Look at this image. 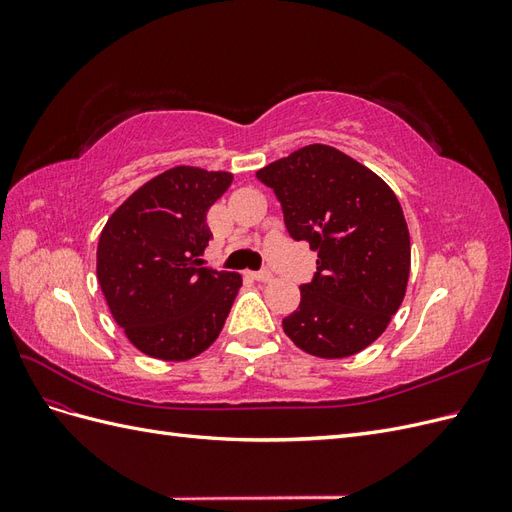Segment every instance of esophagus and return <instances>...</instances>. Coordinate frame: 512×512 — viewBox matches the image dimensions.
Masks as SVG:
<instances>
[{
	"instance_id": "esophagus-1",
	"label": "esophagus",
	"mask_w": 512,
	"mask_h": 512,
	"mask_svg": "<svg viewBox=\"0 0 512 512\" xmlns=\"http://www.w3.org/2000/svg\"><path fill=\"white\" fill-rule=\"evenodd\" d=\"M252 275V280H256V282H262V284H267V282H271L273 280V273L271 271H254V273H250Z\"/></svg>"
}]
</instances>
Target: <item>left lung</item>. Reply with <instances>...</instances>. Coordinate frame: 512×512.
<instances>
[{
	"instance_id": "8db88e82",
	"label": "left lung",
	"mask_w": 512,
	"mask_h": 512,
	"mask_svg": "<svg viewBox=\"0 0 512 512\" xmlns=\"http://www.w3.org/2000/svg\"><path fill=\"white\" fill-rule=\"evenodd\" d=\"M294 241L318 252L284 333L307 354L344 359L389 327L410 275V235L393 190L329 145H307L256 173Z\"/></svg>"
}]
</instances>
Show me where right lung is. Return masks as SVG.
Listing matches in <instances>:
<instances>
[{
  "mask_svg": "<svg viewBox=\"0 0 512 512\" xmlns=\"http://www.w3.org/2000/svg\"><path fill=\"white\" fill-rule=\"evenodd\" d=\"M230 173L175 166L138 188L98 243V282L130 342L153 359L188 361L218 339L241 275L203 267L207 211Z\"/></svg>",
  "mask_w": 512,
  "mask_h": 512,
  "instance_id": "add662e5",
  "label": "right lung"
}]
</instances>
